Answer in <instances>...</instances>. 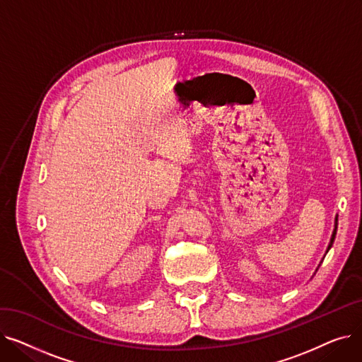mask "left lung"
Instances as JSON below:
<instances>
[{"instance_id":"1","label":"left lung","mask_w":362,"mask_h":362,"mask_svg":"<svg viewBox=\"0 0 362 362\" xmlns=\"http://www.w3.org/2000/svg\"><path fill=\"white\" fill-rule=\"evenodd\" d=\"M336 230H337V217H336V221H334V230H333V235H332V239H330V243H329L327 252H329V250L332 248V245H333V242H334V238H336Z\"/></svg>"}]
</instances>
